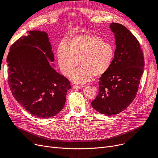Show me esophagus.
Wrapping results in <instances>:
<instances>
[{"label":"esophagus","instance_id":"1","mask_svg":"<svg viewBox=\"0 0 158 158\" xmlns=\"http://www.w3.org/2000/svg\"><path fill=\"white\" fill-rule=\"evenodd\" d=\"M73 88H77V89H81L82 88H84V86H77V85H76V86H73Z\"/></svg>","mask_w":158,"mask_h":158}]
</instances>
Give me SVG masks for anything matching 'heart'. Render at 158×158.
<instances>
[{
	"label": "heart",
	"instance_id": "obj_1",
	"mask_svg": "<svg viewBox=\"0 0 158 158\" xmlns=\"http://www.w3.org/2000/svg\"><path fill=\"white\" fill-rule=\"evenodd\" d=\"M115 55L114 46L99 36L91 35H77L66 45L61 43L57 49V63L61 73L77 84L89 82L94 76H99L108 71Z\"/></svg>",
	"mask_w": 158,
	"mask_h": 158
}]
</instances>
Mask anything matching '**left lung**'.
<instances>
[{"label": "left lung", "mask_w": 158, "mask_h": 158, "mask_svg": "<svg viewBox=\"0 0 158 158\" xmlns=\"http://www.w3.org/2000/svg\"><path fill=\"white\" fill-rule=\"evenodd\" d=\"M110 27L116 40L114 61L99 78L98 93L91 103L106 116L122 112L133 101L145 65L139 41L131 32L118 23H111Z\"/></svg>", "instance_id": "left-lung-1"}]
</instances>
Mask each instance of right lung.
<instances>
[{"mask_svg":"<svg viewBox=\"0 0 158 158\" xmlns=\"http://www.w3.org/2000/svg\"><path fill=\"white\" fill-rule=\"evenodd\" d=\"M10 47L7 62L12 94L29 113L51 118L63 108L70 81L50 64L54 61L46 32L27 31Z\"/></svg>","mask_w":158,"mask_h":158,"instance_id":"right-lung-1","label":"right lung"}]
</instances>
